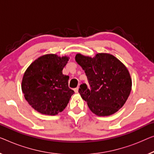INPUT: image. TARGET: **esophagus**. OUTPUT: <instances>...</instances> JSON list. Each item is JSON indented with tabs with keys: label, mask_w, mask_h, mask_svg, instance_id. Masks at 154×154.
Here are the masks:
<instances>
[{
	"label": "esophagus",
	"mask_w": 154,
	"mask_h": 154,
	"mask_svg": "<svg viewBox=\"0 0 154 154\" xmlns=\"http://www.w3.org/2000/svg\"><path fill=\"white\" fill-rule=\"evenodd\" d=\"M74 91H75V93H77L78 91H79V86L77 87V88H75L74 89Z\"/></svg>",
	"instance_id": "obj_1"
}]
</instances>
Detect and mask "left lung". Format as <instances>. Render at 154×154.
<instances>
[{
  "label": "left lung",
  "instance_id": "8db88e82",
  "mask_svg": "<svg viewBox=\"0 0 154 154\" xmlns=\"http://www.w3.org/2000/svg\"><path fill=\"white\" fill-rule=\"evenodd\" d=\"M75 61L88 79L90 87L81 84L79 93L91 111L98 116L116 113L125 104L131 91V78L126 66L107 53H98L93 58L77 54Z\"/></svg>",
  "mask_w": 154,
  "mask_h": 154
}]
</instances>
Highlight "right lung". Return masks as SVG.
Listing matches in <instances>:
<instances>
[{"label":"right lung","instance_id":"add662e5","mask_svg":"<svg viewBox=\"0 0 154 154\" xmlns=\"http://www.w3.org/2000/svg\"><path fill=\"white\" fill-rule=\"evenodd\" d=\"M68 59L54 54L43 55L27 68L22 80V91L36 111L55 116L67 106L74 93L68 87L69 77L62 73Z\"/></svg>","mask_w":154,"mask_h":154}]
</instances>
